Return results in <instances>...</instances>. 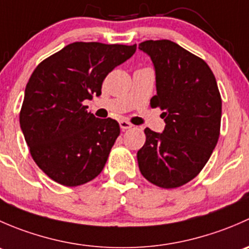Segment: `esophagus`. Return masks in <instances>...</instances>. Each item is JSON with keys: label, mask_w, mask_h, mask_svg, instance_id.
I'll return each mask as SVG.
<instances>
[{"label": "esophagus", "mask_w": 249, "mask_h": 249, "mask_svg": "<svg viewBox=\"0 0 249 249\" xmlns=\"http://www.w3.org/2000/svg\"><path fill=\"white\" fill-rule=\"evenodd\" d=\"M119 125H120V129L122 130H127V129H131V127H134V125H132L131 123L126 122V120H120Z\"/></svg>", "instance_id": "1"}]
</instances>
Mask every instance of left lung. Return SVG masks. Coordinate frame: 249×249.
<instances>
[{
    "instance_id": "1",
    "label": "left lung",
    "mask_w": 249,
    "mask_h": 249,
    "mask_svg": "<svg viewBox=\"0 0 249 249\" xmlns=\"http://www.w3.org/2000/svg\"><path fill=\"white\" fill-rule=\"evenodd\" d=\"M139 48L155 67L153 108L164 110L162 134L145 127L137 152L143 177L164 189L194 179L212 155L220 134L222 97L212 70L196 55L169 39L144 41Z\"/></svg>"
}]
</instances>
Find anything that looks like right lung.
<instances>
[{
	"mask_svg": "<svg viewBox=\"0 0 249 249\" xmlns=\"http://www.w3.org/2000/svg\"><path fill=\"white\" fill-rule=\"evenodd\" d=\"M136 52V44L74 42L44 59L25 88L20 127L32 159L49 178L77 187L101 173L120 134L117 120L99 119L85 100Z\"/></svg>",
	"mask_w": 249,
	"mask_h": 249,
	"instance_id": "1",
	"label": "right lung"
}]
</instances>
